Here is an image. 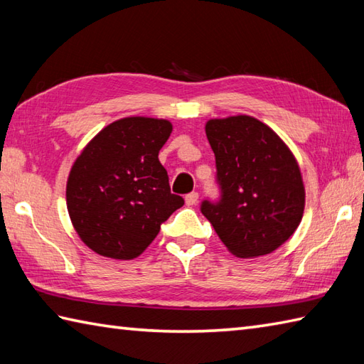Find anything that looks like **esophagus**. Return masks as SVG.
Returning <instances> with one entry per match:
<instances>
[{
  "label": "esophagus",
  "instance_id": "1",
  "mask_svg": "<svg viewBox=\"0 0 364 364\" xmlns=\"http://www.w3.org/2000/svg\"><path fill=\"white\" fill-rule=\"evenodd\" d=\"M184 200H186V205L188 206L197 205V202H198V192H191V194H188Z\"/></svg>",
  "mask_w": 364,
  "mask_h": 364
}]
</instances>
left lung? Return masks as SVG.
I'll return each mask as SVG.
<instances>
[{"instance_id":"1","label":"left lung","mask_w":364,"mask_h":364,"mask_svg":"<svg viewBox=\"0 0 364 364\" xmlns=\"http://www.w3.org/2000/svg\"><path fill=\"white\" fill-rule=\"evenodd\" d=\"M205 131L222 198L203 202V215L235 257L272 253L294 235L305 210L296 156L272 128L252 115L210 119Z\"/></svg>"}]
</instances>
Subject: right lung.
Segmentation results:
<instances>
[{
  "mask_svg": "<svg viewBox=\"0 0 364 364\" xmlns=\"http://www.w3.org/2000/svg\"><path fill=\"white\" fill-rule=\"evenodd\" d=\"M166 119L125 117L105 127L75 159L67 180L72 225L90 250L137 258L161 223L184 205L170 194L159 150L172 133Z\"/></svg>",
  "mask_w": 364,
  "mask_h": 364,
  "instance_id": "obj_1",
  "label": "right lung"
}]
</instances>
